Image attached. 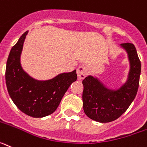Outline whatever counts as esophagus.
I'll list each match as a JSON object with an SVG mask.
<instances>
[{"mask_svg":"<svg viewBox=\"0 0 147 147\" xmlns=\"http://www.w3.org/2000/svg\"><path fill=\"white\" fill-rule=\"evenodd\" d=\"M88 71V69L87 66L84 65H80L77 68V76H78V78L80 80H83L86 76L87 75Z\"/></svg>","mask_w":147,"mask_h":147,"instance_id":"34e87169","label":"esophagus"}]
</instances>
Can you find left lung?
Here are the masks:
<instances>
[{
    "mask_svg": "<svg viewBox=\"0 0 147 147\" xmlns=\"http://www.w3.org/2000/svg\"><path fill=\"white\" fill-rule=\"evenodd\" d=\"M129 54L130 71L127 82L117 91L106 88L98 80L88 76L82 81L83 109L89 118L109 123L120 117L136 96L139 86L141 64L135 45L121 44Z\"/></svg>",
    "mask_w": 147,
    "mask_h": 147,
    "instance_id": "obj_1",
    "label": "left lung"
}]
</instances>
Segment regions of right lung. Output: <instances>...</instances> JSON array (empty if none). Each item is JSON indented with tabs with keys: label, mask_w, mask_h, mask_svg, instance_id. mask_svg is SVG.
I'll return each mask as SVG.
<instances>
[{
	"label": "right lung",
	"mask_w": 147,
	"mask_h": 147,
	"mask_svg": "<svg viewBox=\"0 0 147 147\" xmlns=\"http://www.w3.org/2000/svg\"><path fill=\"white\" fill-rule=\"evenodd\" d=\"M28 31L11 49L6 66V84L11 99L20 110L32 117L51 115L58 108L71 83L77 80L76 70L47 81H38L23 71L20 56Z\"/></svg>",
	"instance_id": "obj_1"
}]
</instances>
